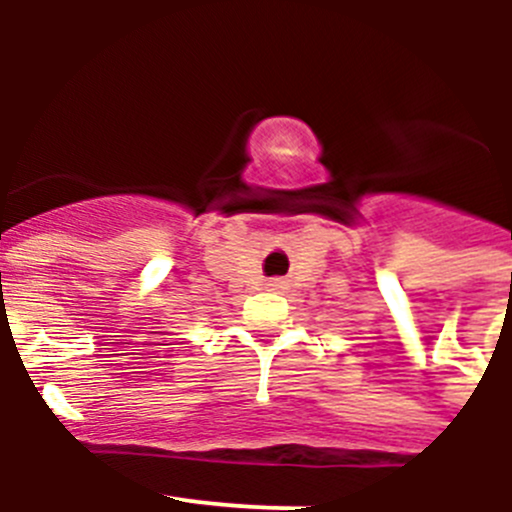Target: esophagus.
<instances>
[{
  "instance_id": "esophagus-1",
  "label": "esophagus",
  "mask_w": 512,
  "mask_h": 512,
  "mask_svg": "<svg viewBox=\"0 0 512 512\" xmlns=\"http://www.w3.org/2000/svg\"><path fill=\"white\" fill-rule=\"evenodd\" d=\"M267 285H270V288H273V290H280V288H283V280H278V278H275V280H270V283H267Z\"/></svg>"
}]
</instances>
